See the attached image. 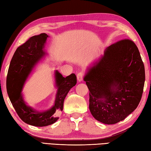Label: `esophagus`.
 Segmentation results:
<instances>
[{
	"mask_svg": "<svg viewBox=\"0 0 151 151\" xmlns=\"http://www.w3.org/2000/svg\"><path fill=\"white\" fill-rule=\"evenodd\" d=\"M84 73L83 72H79L78 74H77V76H76V77H77V80L78 82H81L82 80H83V78H84Z\"/></svg>",
	"mask_w": 151,
	"mask_h": 151,
	"instance_id": "1",
	"label": "esophagus"
}]
</instances>
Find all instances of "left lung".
<instances>
[{"mask_svg":"<svg viewBox=\"0 0 151 151\" xmlns=\"http://www.w3.org/2000/svg\"><path fill=\"white\" fill-rule=\"evenodd\" d=\"M145 80L144 64L132 41L121 40L108 47L84 78L93 116L107 124L124 120L138 106Z\"/></svg>","mask_w":151,"mask_h":151,"instance_id":"1","label":"left lung"}]
</instances>
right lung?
I'll list each match as a JSON object with an SVG mask.
<instances>
[{
    "label": "right lung",
    "instance_id": "obj_1",
    "mask_svg": "<svg viewBox=\"0 0 151 151\" xmlns=\"http://www.w3.org/2000/svg\"><path fill=\"white\" fill-rule=\"evenodd\" d=\"M48 37L45 33L34 36L19 46L12 57L6 78L8 97L19 117L24 123L35 127L48 126L58 119L56 115L63 110L64 99L76 84V76L74 73L65 78L56 70L55 82L58 89L53 106L41 112L34 110L24 102L21 94L22 87L36 64L47 54L44 48Z\"/></svg>",
    "mask_w": 151,
    "mask_h": 151
}]
</instances>
